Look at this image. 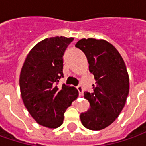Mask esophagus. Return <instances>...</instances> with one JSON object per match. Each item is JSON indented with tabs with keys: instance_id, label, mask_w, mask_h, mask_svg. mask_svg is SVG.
I'll return each mask as SVG.
<instances>
[{
	"instance_id": "obj_1",
	"label": "esophagus",
	"mask_w": 146,
	"mask_h": 146,
	"mask_svg": "<svg viewBox=\"0 0 146 146\" xmlns=\"http://www.w3.org/2000/svg\"><path fill=\"white\" fill-rule=\"evenodd\" d=\"M77 89H78V91H79L80 96L82 97V96L84 95V88H83V87H82L81 85H79V86H77Z\"/></svg>"
}]
</instances>
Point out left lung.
<instances>
[{
  "mask_svg": "<svg viewBox=\"0 0 146 146\" xmlns=\"http://www.w3.org/2000/svg\"><path fill=\"white\" fill-rule=\"evenodd\" d=\"M76 47L84 53L96 80L93 92L84 93L90 108L80 115V120L88 129L102 130L118 118L125 106L129 93L126 65L115 46L105 40L81 39Z\"/></svg>",
  "mask_w": 146,
  "mask_h": 146,
  "instance_id": "1",
  "label": "left lung"
}]
</instances>
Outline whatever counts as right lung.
<instances>
[{"label": "right lung", "instance_id": "add662e5", "mask_svg": "<svg viewBox=\"0 0 146 146\" xmlns=\"http://www.w3.org/2000/svg\"><path fill=\"white\" fill-rule=\"evenodd\" d=\"M73 38L56 36L36 44L27 54L20 72V92L31 117L48 128L60 127L66 110L79 96L75 87L56 86L63 76L65 50Z\"/></svg>", "mask_w": 146, "mask_h": 146}]
</instances>
